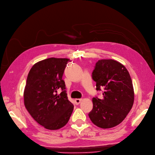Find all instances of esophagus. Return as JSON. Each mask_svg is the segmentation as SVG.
Instances as JSON below:
<instances>
[{
    "label": "esophagus",
    "mask_w": 155,
    "mask_h": 155,
    "mask_svg": "<svg viewBox=\"0 0 155 155\" xmlns=\"http://www.w3.org/2000/svg\"><path fill=\"white\" fill-rule=\"evenodd\" d=\"M81 101H82V99H78V98H77V99L74 100V102H75L76 105H78V104H80V103H81Z\"/></svg>",
    "instance_id": "obj_1"
}]
</instances>
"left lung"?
<instances>
[{"label":"left lung","instance_id":"1","mask_svg":"<svg viewBox=\"0 0 155 155\" xmlns=\"http://www.w3.org/2000/svg\"><path fill=\"white\" fill-rule=\"evenodd\" d=\"M96 91L104 88L103 98H93V108L90 119L101 128H110L121 123L130 111L134 101L132 81L128 70L112 59H102L96 63L92 73Z\"/></svg>","mask_w":155,"mask_h":155}]
</instances>
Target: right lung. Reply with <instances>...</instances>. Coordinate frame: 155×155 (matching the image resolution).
<instances>
[{"label": "right lung", "mask_w": 155, "mask_h": 155, "mask_svg": "<svg viewBox=\"0 0 155 155\" xmlns=\"http://www.w3.org/2000/svg\"><path fill=\"white\" fill-rule=\"evenodd\" d=\"M68 59L48 58L34 64L28 74L24 104L35 121L48 130H58L68 122L73 105L68 99L62 79ZM61 89L62 92L56 93Z\"/></svg>", "instance_id": "right-lung-1"}]
</instances>
